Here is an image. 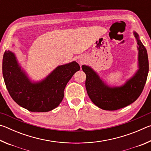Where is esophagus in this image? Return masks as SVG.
I'll list each match as a JSON object with an SVG mask.
<instances>
[{"instance_id":"obj_1","label":"esophagus","mask_w":151,"mask_h":151,"mask_svg":"<svg viewBox=\"0 0 151 151\" xmlns=\"http://www.w3.org/2000/svg\"><path fill=\"white\" fill-rule=\"evenodd\" d=\"M78 60H79V62H80V63H83L84 61H85V59H84L83 58H81V57H80L78 58Z\"/></svg>"}]
</instances>
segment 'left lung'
Returning a JSON list of instances; mask_svg holds the SVG:
<instances>
[{
	"label": "left lung",
	"instance_id": "8db88e82",
	"mask_svg": "<svg viewBox=\"0 0 151 151\" xmlns=\"http://www.w3.org/2000/svg\"><path fill=\"white\" fill-rule=\"evenodd\" d=\"M133 35L137 42L138 69L123 85H109L91 66L82 65V69L86 76L85 86L87 94L99 108L105 111L123 108L136 101L144 88L149 73L147 51L138 33L133 31Z\"/></svg>",
	"mask_w": 151,
	"mask_h": 151
}]
</instances>
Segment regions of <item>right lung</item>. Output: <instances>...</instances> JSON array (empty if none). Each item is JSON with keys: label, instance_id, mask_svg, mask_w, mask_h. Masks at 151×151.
Instances as JSON below:
<instances>
[{"label": "right lung", "instance_id": "add662e5", "mask_svg": "<svg viewBox=\"0 0 151 151\" xmlns=\"http://www.w3.org/2000/svg\"><path fill=\"white\" fill-rule=\"evenodd\" d=\"M80 68L73 61L57 66L45 78L35 81L22 68L14 52L6 50L2 58V75L10 95L19 106L31 112H45L57 108L68 82Z\"/></svg>", "mask_w": 151, "mask_h": 151}]
</instances>
